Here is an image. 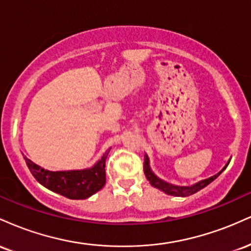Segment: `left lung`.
Here are the masks:
<instances>
[{
  "mask_svg": "<svg viewBox=\"0 0 251 251\" xmlns=\"http://www.w3.org/2000/svg\"><path fill=\"white\" fill-rule=\"evenodd\" d=\"M227 164H229V162H227ZM227 164L221 170L220 172H218L217 175L212 176V177L208 178V179H203V180L198 181V183H196L191 186H180V185H174V184H170V183H168V181H164L160 179V178H158L157 176L152 172L151 168H150L149 157H148V154H145V159H144V174H145L146 178H148V180L150 181V184H151L152 186L162 190V191L165 192V194L171 195V196H177V197H188V196L194 195V194H196V192L200 191V190L205 188V186L209 185L212 180H215L216 178H217L218 176H220L222 172L226 170Z\"/></svg>",
  "mask_w": 251,
  "mask_h": 251,
  "instance_id": "obj_1",
  "label": "left lung"
}]
</instances>
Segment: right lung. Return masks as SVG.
<instances>
[{
  "label": "right lung",
  "instance_id": "right-lung-1",
  "mask_svg": "<svg viewBox=\"0 0 251 251\" xmlns=\"http://www.w3.org/2000/svg\"><path fill=\"white\" fill-rule=\"evenodd\" d=\"M108 152L109 150L92 168L72 171H48L28 158L25 159L31 175L45 188L70 200H86L105 185V163Z\"/></svg>",
  "mask_w": 251,
  "mask_h": 251
}]
</instances>
